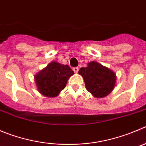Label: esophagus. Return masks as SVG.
Returning <instances> with one entry per match:
<instances>
[{
  "label": "esophagus",
  "mask_w": 146,
  "mask_h": 146,
  "mask_svg": "<svg viewBox=\"0 0 146 146\" xmlns=\"http://www.w3.org/2000/svg\"><path fill=\"white\" fill-rule=\"evenodd\" d=\"M73 71L75 72V73H77L78 71V70H79V68H78V67H75V68H73Z\"/></svg>",
  "instance_id": "1"
}]
</instances>
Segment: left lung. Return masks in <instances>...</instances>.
<instances>
[{
	"instance_id": "left-lung-1",
	"label": "left lung",
	"mask_w": 146,
	"mask_h": 146,
	"mask_svg": "<svg viewBox=\"0 0 146 146\" xmlns=\"http://www.w3.org/2000/svg\"><path fill=\"white\" fill-rule=\"evenodd\" d=\"M78 73L84 78L87 91L96 98L105 97L115 86V73L95 61L88 62L86 68H81Z\"/></svg>"
}]
</instances>
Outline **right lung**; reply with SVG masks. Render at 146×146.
<instances>
[{
  "instance_id": "right-lung-1",
  "label": "right lung",
  "mask_w": 146,
  "mask_h": 146,
  "mask_svg": "<svg viewBox=\"0 0 146 146\" xmlns=\"http://www.w3.org/2000/svg\"><path fill=\"white\" fill-rule=\"evenodd\" d=\"M74 74L68 65L52 62L35 76L39 92L47 97H55L65 88L68 80Z\"/></svg>"
}]
</instances>
